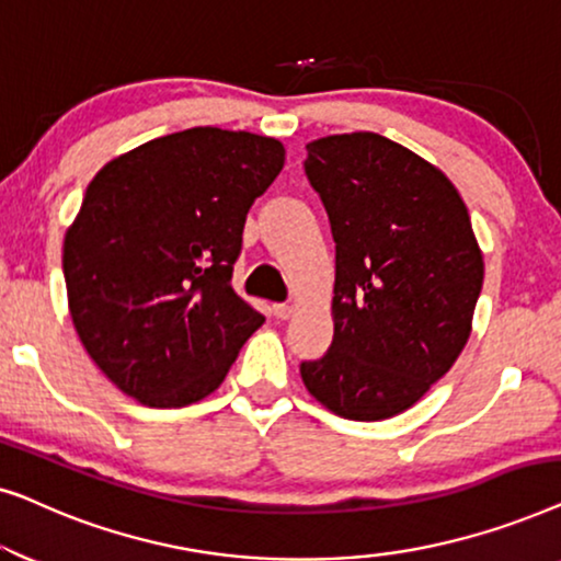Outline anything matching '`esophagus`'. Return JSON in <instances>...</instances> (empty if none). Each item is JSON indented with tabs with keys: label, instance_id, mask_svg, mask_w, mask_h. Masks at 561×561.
Instances as JSON below:
<instances>
[{
	"label": "esophagus",
	"instance_id": "esophagus-1",
	"mask_svg": "<svg viewBox=\"0 0 561 561\" xmlns=\"http://www.w3.org/2000/svg\"><path fill=\"white\" fill-rule=\"evenodd\" d=\"M273 313L278 319H290V317H296V304H275L273 306Z\"/></svg>",
	"mask_w": 561,
	"mask_h": 561
}]
</instances>
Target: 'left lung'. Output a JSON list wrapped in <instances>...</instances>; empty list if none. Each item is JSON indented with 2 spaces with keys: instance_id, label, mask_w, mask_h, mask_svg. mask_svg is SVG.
Here are the masks:
<instances>
[{
  "instance_id": "left-lung-1",
  "label": "left lung",
  "mask_w": 561,
  "mask_h": 561,
  "mask_svg": "<svg viewBox=\"0 0 561 561\" xmlns=\"http://www.w3.org/2000/svg\"><path fill=\"white\" fill-rule=\"evenodd\" d=\"M306 175L336 242L334 340L301 365L336 416L382 421L419 403L472 332L482 250L447 175L375 133L306 145Z\"/></svg>"
}]
</instances>
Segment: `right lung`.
I'll return each instance as SVG.
<instances>
[{
	"label": "right lung",
	"instance_id": "add662e5",
	"mask_svg": "<svg viewBox=\"0 0 561 561\" xmlns=\"http://www.w3.org/2000/svg\"><path fill=\"white\" fill-rule=\"evenodd\" d=\"M280 140L191 127L110 160L66 229L68 313L83 350L150 409L211 396L265 317L234 294L252 202Z\"/></svg>",
	"mask_w": 561,
	"mask_h": 561
}]
</instances>
